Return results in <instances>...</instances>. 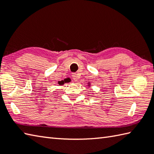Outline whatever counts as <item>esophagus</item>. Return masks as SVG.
Instances as JSON below:
<instances>
[{"label": "esophagus", "mask_w": 154, "mask_h": 154, "mask_svg": "<svg viewBox=\"0 0 154 154\" xmlns=\"http://www.w3.org/2000/svg\"><path fill=\"white\" fill-rule=\"evenodd\" d=\"M72 79H73L74 81H77L79 78V75L77 74V73H72Z\"/></svg>", "instance_id": "34e87169"}]
</instances>
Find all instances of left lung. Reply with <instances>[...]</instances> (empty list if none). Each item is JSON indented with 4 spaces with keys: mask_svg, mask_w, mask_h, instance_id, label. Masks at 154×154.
<instances>
[{
    "mask_svg": "<svg viewBox=\"0 0 154 154\" xmlns=\"http://www.w3.org/2000/svg\"><path fill=\"white\" fill-rule=\"evenodd\" d=\"M88 87H90V85H90V84H91V83H88Z\"/></svg>",
    "mask_w": 154,
    "mask_h": 154,
    "instance_id": "1",
    "label": "left lung"
}]
</instances>
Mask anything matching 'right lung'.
Segmentation results:
<instances>
[{"label":"right lung","mask_w":154,"mask_h":154,"mask_svg":"<svg viewBox=\"0 0 154 154\" xmlns=\"http://www.w3.org/2000/svg\"><path fill=\"white\" fill-rule=\"evenodd\" d=\"M65 83H66L65 79H64V80H62V81H60V82H58V84H59L60 85H64V84H65Z\"/></svg>","instance_id":"right-lung-1"}]
</instances>
